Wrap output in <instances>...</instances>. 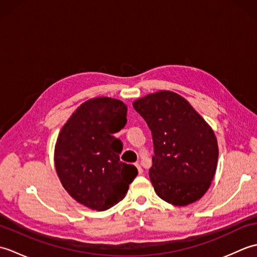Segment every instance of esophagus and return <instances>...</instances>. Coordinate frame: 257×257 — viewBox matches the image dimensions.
I'll use <instances>...</instances> for the list:
<instances>
[{
  "label": "esophagus",
  "mask_w": 257,
  "mask_h": 257,
  "mask_svg": "<svg viewBox=\"0 0 257 257\" xmlns=\"http://www.w3.org/2000/svg\"><path fill=\"white\" fill-rule=\"evenodd\" d=\"M135 166H136V167H137V170H138V173H139V174H141V173H143V172H144V170H143V168H141V166L139 165V163H138V162H136V163H135Z\"/></svg>",
  "instance_id": "obj_1"
}]
</instances>
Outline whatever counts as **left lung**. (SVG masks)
<instances>
[{"label":"left lung","instance_id":"8db88e82","mask_svg":"<svg viewBox=\"0 0 257 257\" xmlns=\"http://www.w3.org/2000/svg\"><path fill=\"white\" fill-rule=\"evenodd\" d=\"M133 106L152 134L155 156L149 177L158 196L177 206L200 200L210 188L219 158L210 124L170 90L141 97Z\"/></svg>","mask_w":257,"mask_h":257}]
</instances>
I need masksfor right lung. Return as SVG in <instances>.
I'll list each match as a JSON object with an SVG mask.
<instances>
[{
    "label": "right lung",
    "instance_id": "1",
    "mask_svg": "<svg viewBox=\"0 0 257 257\" xmlns=\"http://www.w3.org/2000/svg\"><path fill=\"white\" fill-rule=\"evenodd\" d=\"M127 106L110 97L83 102L63 125L54 162L64 189L78 203L105 211L121 201L137 168L119 159L121 141L114 137L127 122Z\"/></svg>",
    "mask_w": 257,
    "mask_h": 257
}]
</instances>
